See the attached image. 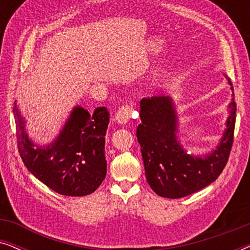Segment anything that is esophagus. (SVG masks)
Masks as SVG:
<instances>
[{"label": "esophagus", "instance_id": "obj_1", "mask_svg": "<svg viewBox=\"0 0 250 250\" xmlns=\"http://www.w3.org/2000/svg\"><path fill=\"white\" fill-rule=\"evenodd\" d=\"M135 110L133 109L132 105L125 104L122 105L121 108L118 109V111L116 112L115 119L116 122L119 123V124H126V123L129 122V119L132 118V115L134 114Z\"/></svg>", "mask_w": 250, "mask_h": 250}]
</instances>
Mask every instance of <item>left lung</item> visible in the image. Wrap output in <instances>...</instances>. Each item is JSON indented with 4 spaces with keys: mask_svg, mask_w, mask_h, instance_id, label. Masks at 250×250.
Listing matches in <instances>:
<instances>
[{
    "mask_svg": "<svg viewBox=\"0 0 250 250\" xmlns=\"http://www.w3.org/2000/svg\"><path fill=\"white\" fill-rule=\"evenodd\" d=\"M228 82L232 85L230 78ZM229 108L227 129L216 149L204 157H196L188 155L177 140V116L172 99L164 95L142 99V123L136 128V138L141 146L146 181L158 196L170 199L187 197L220 176L233 145L237 112L234 98Z\"/></svg>",
    "mask_w": 250,
    "mask_h": 250,
    "instance_id": "obj_1",
    "label": "left lung"
}]
</instances>
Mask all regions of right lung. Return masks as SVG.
<instances>
[{"label":"right lung","mask_w":250,"mask_h":250,"mask_svg":"<svg viewBox=\"0 0 250 250\" xmlns=\"http://www.w3.org/2000/svg\"><path fill=\"white\" fill-rule=\"evenodd\" d=\"M17 146L27 169L56 192L83 197L94 192L107 174L104 157L109 112L99 107L90 114L75 107L56 140L46 146H35L27 135L15 102Z\"/></svg>","instance_id":"right-lung-1"}]
</instances>
